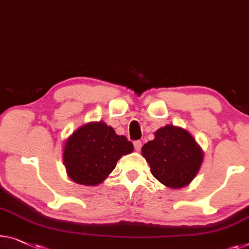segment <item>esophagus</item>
Listing matches in <instances>:
<instances>
[{
  "instance_id": "34e87169",
  "label": "esophagus",
  "mask_w": 249,
  "mask_h": 249,
  "mask_svg": "<svg viewBox=\"0 0 249 249\" xmlns=\"http://www.w3.org/2000/svg\"><path fill=\"white\" fill-rule=\"evenodd\" d=\"M134 148L136 151H140L141 150V147H142V142H141V141H134Z\"/></svg>"
}]
</instances>
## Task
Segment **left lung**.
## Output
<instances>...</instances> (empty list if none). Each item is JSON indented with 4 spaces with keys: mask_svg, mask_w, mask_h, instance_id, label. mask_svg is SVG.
<instances>
[{
    "mask_svg": "<svg viewBox=\"0 0 249 249\" xmlns=\"http://www.w3.org/2000/svg\"><path fill=\"white\" fill-rule=\"evenodd\" d=\"M154 140L142 147V155L151 173L161 183L172 189L188 185L198 174L203 152L190 133L166 125L154 133Z\"/></svg>",
    "mask_w": 249,
    "mask_h": 249,
    "instance_id": "obj_1",
    "label": "left lung"
}]
</instances>
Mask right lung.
I'll use <instances>...</instances> for the list:
<instances>
[{
  "mask_svg": "<svg viewBox=\"0 0 249 249\" xmlns=\"http://www.w3.org/2000/svg\"><path fill=\"white\" fill-rule=\"evenodd\" d=\"M134 150L124 135H117L104 122L80 126L67 139L64 163L73 182L83 185L102 183L123 155Z\"/></svg>",
  "mask_w": 249,
  "mask_h": 249,
  "instance_id": "obj_1",
  "label": "right lung"
}]
</instances>
